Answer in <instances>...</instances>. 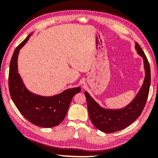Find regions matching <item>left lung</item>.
I'll use <instances>...</instances> for the list:
<instances>
[{"label": "left lung", "mask_w": 158, "mask_h": 158, "mask_svg": "<svg viewBox=\"0 0 158 158\" xmlns=\"http://www.w3.org/2000/svg\"><path fill=\"white\" fill-rule=\"evenodd\" d=\"M135 48L143 59L145 76L140 90L127 106L118 110L106 109L102 107L88 92H84L89 118L96 128L104 133H114L130 125L140 116L146 104L151 84L150 66L144 51L137 42Z\"/></svg>", "instance_id": "1"}]
</instances>
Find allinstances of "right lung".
Listing matches in <instances>:
<instances>
[{"mask_svg":"<svg viewBox=\"0 0 158 158\" xmlns=\"http://www.w3.org/2000/svg\"><path fill=\"white\" fill-rule=\"evenodd\" d=\"M32 33L15 49L12 55L9 73V92L15 106L29 122L42 127H53L62 122L71 101L74 96L81 92V87L66 89L53 96L36 94L26 87L18 73V58L20 50Z\"/></svg>","mask_w":158,"mask_h":158,"instance_id":"add662e5","label":"right lung"}]
</instances>
